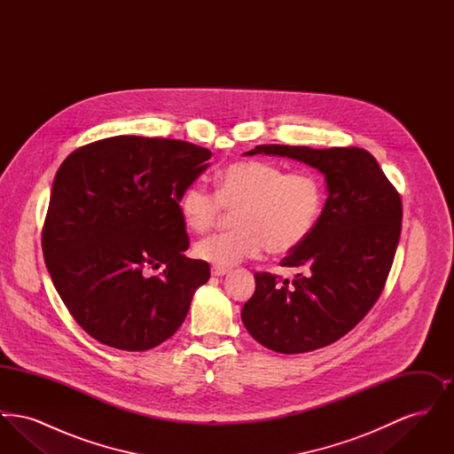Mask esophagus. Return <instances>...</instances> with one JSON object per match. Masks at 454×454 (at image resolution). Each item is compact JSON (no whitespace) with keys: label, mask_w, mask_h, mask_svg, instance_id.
<instances>
[{"label":"esophagus","mask_w":454,"mask_h":454,"mask_svg":"<svg viewBox=\"0 0 454 454\" xmlns=\"http://www.w3.org/2000/svg\"><path fill=\"white\" fill-rule=\"evenodd\" d=\"M228 272H230V269H226V267H217V265L211 267V274H213L215 278L224 276V274H228Z\"/></svg>","instance_id":"obj_1"}]
</instances>
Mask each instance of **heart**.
Instances as JSON below:
<instances>
[{
  "label": "heart",
  "instance_id": "1",
  "mask_svg": "<svg viewBox=\"0 0 454 454\" xmlns=\"http://www.w3.org/2000/svg\"><path fill=\"white\" fill-rule=\"evenodd\" d=\"M324 180L313 172L287 173L279 165L245 160L224 167L216 175V194L191 184L180 195L184 224L206 233L223 209L235 211L231 233L204 238L195 243L194 255L217 267H233L267 250L284 255L311 237L324 215Z\"/></svg>",
  "mask_w": 454,
  "mask_h": 454
}]
</instances>
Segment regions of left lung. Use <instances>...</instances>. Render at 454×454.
Segmentation results:
<instances>
[{"instance_id": "1", "label": "left lung", "mask_w": 454, "mask_h": 454, "mask_svg": "<svg viewBox=\"0 0 454 454\" xmlns=\"http://www.w3.org/2000/svg\"><path fill=\"white\" fill-rule=\"evenodd\" d=\"M259 153L324 173L328 197L311 237L281 260L300 274L289 282L257 272L241 322L259 344L281 354L330 346L366 317L385 287L402 231V199L361 148L260 145L245 154Z\"/></svg>"}]
</instances>
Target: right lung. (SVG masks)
Returning a JSON list of instances; mask_svg holds the SVG:
<instances>
[{
    "instance_id": "add662e5",
    "label": "right lung",
    "mask_w": 454,
    "mask_h": 454,
    "mask_svg": "<svg viewBox=\"0 0 454 454\" xmlns=\"http://www.w3.org/2000/svg\"><path fill=\"white\" fill-rule=\"evenodd\" d=\"M211 154L187 141L114 136L78 148L59 167L43 259L66 308L95 340L148 350L184 324L211 270L184 255L189 238L178 200Z\"/></svg>"
}]
</instances>
